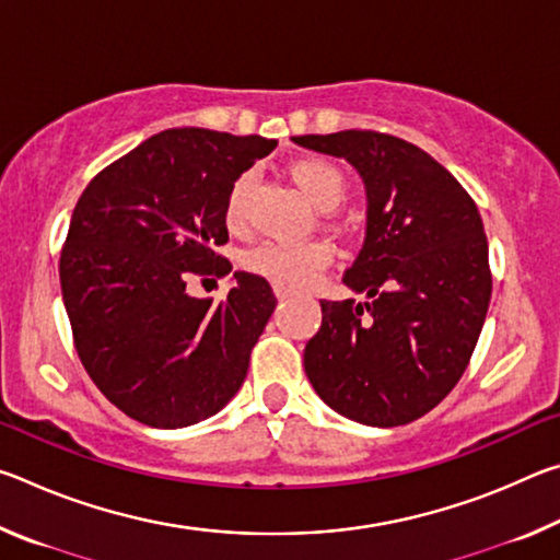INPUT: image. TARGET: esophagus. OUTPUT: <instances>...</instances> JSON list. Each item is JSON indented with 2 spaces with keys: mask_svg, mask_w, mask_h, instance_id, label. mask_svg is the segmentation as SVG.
<instances>
[{
  "mask_svg": "<svg viewBox=\"0 0 560 560\" xmlns=\"http://www.w3.org/2000/svg\"><path fill=\"white\" fill-rule=\"evenodd\" d=\"M273 293H277V299H279V301H283V299H289V296H291V291H289V289H281V287H273Z\"/></svg>",
  "mask_w": 560,
  "mask_h": 560,
  "instance_id": "esophagus-1",
  "label": "esophagus"
}]
</instances>
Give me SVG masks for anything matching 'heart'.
<instances>
[{"mask_svg": "<svg viewBox=\"0 0 560 560\" xmlns=\"http://www.w3.org/2000/svg\"><path fill=\"white\" fill-rule=\"evenodd\" d=\"M289 175L306 200L318 210H336L348 195V179L343 170L320 158H301L289 165ZM246 189L249 175H240L230 185L224 197V224L232 232L242 230L246 222ZM334 261V249L324 240H311L299 244L261 242L252 246L242 257L244 269L271 281L281 289H306L324 273Z\"/></svg>", "mask_w": 560, "mask_h": 560, "instance_id": "b5f03b06", "label": "heart"}]
</instances>
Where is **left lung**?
<instances>
[{
    "label": "left lung",
    "instance_id": "8db88e82",
    "mask_svg": "<svg viewBox=\"0 0 560 560\" xmlns=\"http://www.w3.org/2000/svg\"><path fill=\"white\" fill-rule=\"evenodd\" d=\"M346 158L368 189V236L343 281L368 301H320L303 350L320 400L350 420L397 428L438 407L467 371L491 299L489 244L457 177L375 130L296 136Z\"/></svg>",
    "mask_w": 560,
    "mask_h": 560
}]
</instances>
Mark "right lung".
Masks as SVG:
<instances>
[{
	"label": "right lung",
	"instance_id": "obj_1",
	"mask_svg": "<svg viewBox=\"0 0 560 560\" xmlns=\"http://www.w3.org/2000/svg\"><path fill=\"white\" fill-rule=\"evenodd\" d=\"M277 140L170 128L103 167L73 207L59 277L73 346L108 400L160 430L220 412L277 306L267 279L236 271L226 299L192 277H226L230 185Z\"/></svg>",
	"mask_w": 560,
	"mask_h": 560
}]
</instances>
